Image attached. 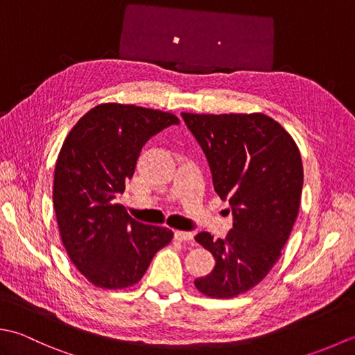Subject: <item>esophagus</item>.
Segmentation results:
<instances>
[{
    "instance_id": "1",
    "label": "esophagus",
    "mask_w": 355,
    "mask_h": 355,
    "mask_svg": "<svg viewBox=\"0 0 355 355\" xmlns=\"http://www.w3.org/2000/svg\"><path fill=\"white\" fill-rule=\"evenodd\" d=\"M173 238H175L177 241H180V243H192L193 235H192V233H189V232L177 230L175 233H173Z\"/></svg>"
}]
</instances>
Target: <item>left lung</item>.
Segmentation results:
<instances>
[{"label":"left lung","mask_w":355,"mask_h":355,"mask_svg":"<svg viewBox=\"0 0 355 355\" xmlns=\"http://www.w3.org/2000/svg\"><path fill=\"white\" fill-rule=\"evenodd\" d=\"M212 171L214 189L229 200L233 227L224 239L195 236L215 258L195 286L214 299L239 296L258 285L282 254L300 206L304 166L285 128L262 112H182Z\"/></svg>","instance_id":"1"}]
</instances>
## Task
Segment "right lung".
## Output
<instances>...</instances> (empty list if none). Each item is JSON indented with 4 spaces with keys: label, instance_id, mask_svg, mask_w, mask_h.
I'll use <instances>...</instances> for the list:
<instances>
[{
    "label": "right lung",
    "instance_id": "obj_1",
    "mask_svg": "<svg viewBox=\"0 0 355 355\" xmlns=\"http://www.w3.org/2000/svg\"><path fill=\"white\" fill-rule=\"evenodd\" d=\"M173 123L180 120L172 112L101 103L78 120L59 150L53 175L59 235L73 266L99 288L137 284L172 241V230L135 221L114 198L143 145Z\"/></svg>",
    "mask_w": 355,
    "mask_h": 355
}]
</instances>
